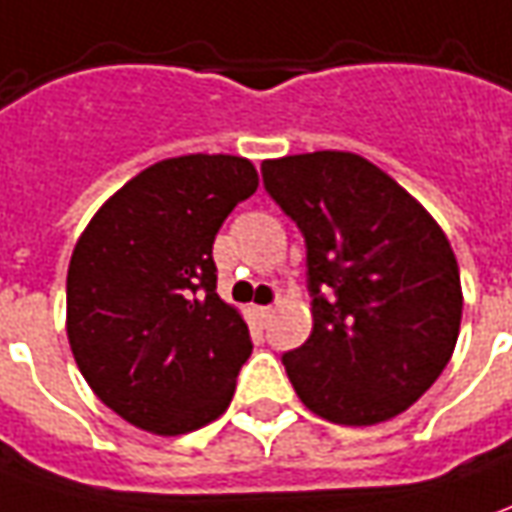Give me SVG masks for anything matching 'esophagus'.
<instances>
[{
    "instance_id": "34e87169",
    "label": "esophagus",
    "mask_w": 512,
    "mask_h": 512,
    "mask_svg": "<svg viewBox=\"0 0 512 512\" xmlns=\"http://www.w3.org/2000/svg\"><path fill=\"white\" fill-rule=\"evenodd\" d=\"M255 314L260 316V319H263V322H269L271 314H274V308H271V305H257V308H255Z\"/></svg>"
}]
</instances>
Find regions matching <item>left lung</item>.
<instances>
[{"instance_id":"1","label":"left lung","mask_w":512,"mask_h":512,"mask_svg":"<svg viewBox=\"0 0 512 512\" xmlns=\"http://www.w3.org/2000/svg\"><path fill=\"white\" fill-rule=\"evenodd\" d=\"M260 170L305 235L314 297V330L285 353V373L330 423L392 420L440 378L460 336V266L446 232L350 151L266 159Z\"/></svg>"}]
</instances>
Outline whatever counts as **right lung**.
Instances as JSON below:
<instances>
[{"label":"right lung","mask_w":512,"mask_h":512,"mask_svg":"<svg viewBox=\"0 0 512 512\" xmlns=\"http://www.w3.org/2000/svg\"><path fill=\"white\" fill-rule=\"evenodd\" d=\"M257 190L249 159H162L95 212L66 271V336L100 401L131 426L187 434L227 412L252 353L215 294L212 243Z\"/></svg>","instance_id":"add662e5"}]
</instances>
